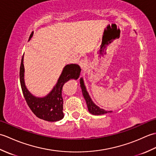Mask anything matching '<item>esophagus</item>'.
<instances>
[{
	"label": "esophagus",
	"instance_id": "esophagus-1",
	"mask_svg": "<svg viewBox=\"0 0 156 156\" xmlns=\"http://www.w3.org/2000/svg\"><path fill=\"white\" fill-rule=\"evenodd\" d=\"M87 64H88V62H87V59H82L79 62V65H80V67L82 68H85L86 66H87Z\"/></svg>",
	"mask_w": 156,
	"mask_h": 156
}]
</instances>
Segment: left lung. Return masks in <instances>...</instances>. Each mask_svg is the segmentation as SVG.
Listing matches in <instances>:
<instances>
[{
  "label": "left lung",
  "instance_id": "1",
  "mask_svg": "<svg viewBox=\"0 0 156 156\" xmlns=\"http://www.w3.org/2000/svg\"><path fill=\"white\" fill-rule=\"evenodd\" d=\"M80 87L82 88V94H83L84 97L85 98V101L87 102V105L88 107V111L92 113V115H102L105 113H107L108 112L107 111H106L103 109H101L99 108L98 107H97L93 102L92 101L91 98L89 96L88 92L86 90V88L84 85V82H83V80L81 78L80 79Z\"/></svg>",
  "mask_w": 156,
  "mask_h": 156
}]
</instances>
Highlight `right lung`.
Masks as SVG:
<instances>
[{"mask_svg": "<svg viewBox=\"0 0 156 156\" xmlns=\"http://www.w3.org/2000/svg\"><path fill=\"white\" fill-rule=\"evenodd\" d=\"M80 67L78 64L66 65L59 76L57 84L50 93L44 98H37L33 96L25 85L23 55L19 71L20 82L23 96L32 112L38 118L47 121L54 122L62 119L64 116L63 113L62 94L63 86L70 79H78L80 76Z\"/></svg>", "mask_w": 156, "mask_h": 156, "instance_id": "right-lung-1", "label": "right lung"}]
</instances>
